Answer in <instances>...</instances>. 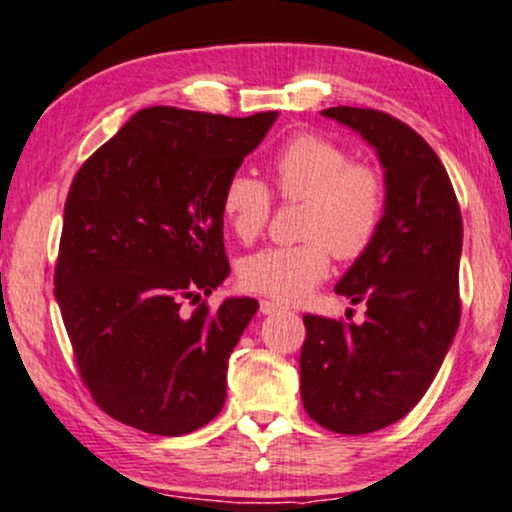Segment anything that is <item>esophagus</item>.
<instances>
[{
	"mask_svg": "<svg viewBox=\"0 0 512 512\" xmlns=\"http://www.w3.org/2000/svg\"><path fill=\"white\" fill-rule=\"evenodd\" d=\"M285 309V306L278 304V302H268V299H263L261 302V311L263 314H278V311Z\"/></svg>",
	"mask_w": 512,
	"mask_h": 512,
	"instance_id": "1",
	"label": "esophagus"
}]
</instances>
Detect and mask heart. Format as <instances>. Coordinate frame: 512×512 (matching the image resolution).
<instances>
[{"instance_id": "b5f03b06", "label": "heart", "mask_w": 512, "mask_h": 512, "mask_svg": "<svg viewBox=\"0 0 512 512\" xmlns=\"http://www.w3.org/2000/svg\"><path fill=\"white\" fill-rule=\"evenodd\" d=\"M270 179L282 201L302 203L297 234L304 242L273 246L244 258L239 280L249 292L299 302L330 273V254L354 261L374 244L388 206V184L376 165L350 160L340 143L321 134H294L270 160ZM220 208L234 234L251 242L266 230L273 196L251 174L222 186Z\"/></svg>"}]
</instances>
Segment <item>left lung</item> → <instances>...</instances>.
Instances as JSON below:
<instances>
[{"label":"left lung","instance_id":"obj_1","mask_svg":"<svg viewBox=\"0 0 512 512\" xmlns=\"http://www.w3.org/2000/svg\"><path fill=\"white\" fill-rule=\"evenodd\" d=\"M376 148L388 206L374 244L335 292L366 304L362 326L304 316V410L335 434H371L424 398L460 326L462 215L446 167L417 131L369 107H328Z\"/></svg>","mask_w":512,"mask_h":512}]
</instances>
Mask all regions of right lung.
I'll use <instances>...</instances> for the list:
<instances>
[{"instance_id":"add662e5","label":"right lung","mask_w":512,"mask_h":512,"mask_svg":"<svg viewBox=\"0 0 512 512\" xmlns=\"http://www.w3.org/2000/svg\"><path fill=\"white\" fill-rule=\"evenodd\" d=\"M275 119L146 107L76 172L54 297L81 381L117 422L182 436L225 405L227 359L258 302L178 309L230 275L222 186Z\"/></svg>"}]
</instances>
